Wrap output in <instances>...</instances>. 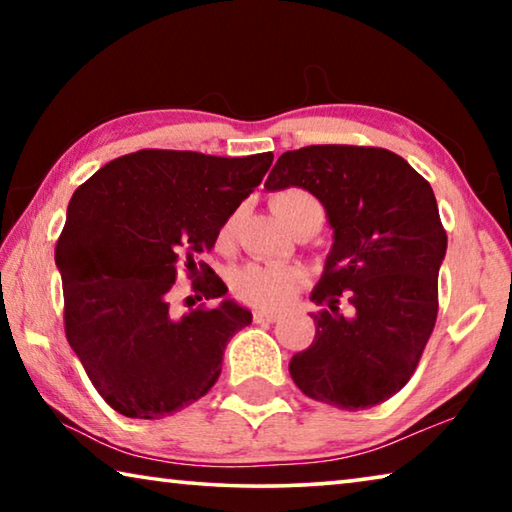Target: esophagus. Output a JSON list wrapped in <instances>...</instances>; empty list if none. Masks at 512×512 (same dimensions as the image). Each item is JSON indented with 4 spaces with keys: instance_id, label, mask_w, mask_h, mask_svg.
Segmentation results:
<instances>
[{
    "instance_id": "esophagus-1",
    "label": "esophagus",
    "mask_w": 512,
    "mask_h": 512,
    "mask_svg": "<svg viewBox=\"0 0 512 512\" xmlns=\"http://www.w3.org/2000/svg\"><path fill=\"white\" fill-rule=\"evenodd\" d=\"M253 318H255V323H275L277 320V316L271 314V311H255Z\"/></svg>"
}]
</instances>
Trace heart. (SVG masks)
<instances>
[{
  "label": "heart",
  "mask_w": 512,
  "mask_h": 512,
  "mask_svg": "<svg viewBox=\"0 0 512 512\" xmlns=\"http://www.w3.org/2000/svg\"><path fill=\"white\" fill-rule=\"evenodd\" d=\"M273 210L289 225L296 223L305 214L323 216V205L305 189H284L273 196ZM237 214L225 219L221 225V241H228L235 232ZM302 284V273L296 266L273 264V262H250L232 273V291L235 296L257 309H280L289 305Z\"/></svg>",
  "instance_id": "b5f03b06"
}]
</instances>
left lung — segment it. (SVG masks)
I'll use <instances>...</instances> for the list:
<instances>
[{
	"instance_id": "8db88e82",
	"label": "left lung",
	"mask_w": 512,
	"mask_h": 512,
	"mask_svg": "<svg viewBox=\"0 0 512 512\" xmlns=\"http://www.w3.org/2000/svg\"><path fill=\"white\" fill-rule=\"evenodd\" d=\"M268 192L302 187L334 230L311 300L316 336L293 354L302 393L359 411L402 391L438 316L447 232L431 185L409 162L375 146L316 144L277 158Z\"/></svg>"
}]
</instances>
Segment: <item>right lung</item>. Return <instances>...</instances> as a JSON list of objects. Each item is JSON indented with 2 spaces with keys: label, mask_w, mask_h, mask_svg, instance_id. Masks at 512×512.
<instances>
[{
  "label": "right lung",
  "mask_w": 512,
  "mask_h": 512,
  "mask_svg": "<svg viewBox=\"0 0 512 512\" xmlns=\"http://www.w3.org/2000/svg\"><path fill=\"white\" fill-rule=\"evenodd\" d=\"M273 153L216 158L144 149L108 162L76 189L56 244L65 334L117 413L160 420L210 391L223 350L253 314L235 300L169 311L178 271L205 300L228 293L198 255L262 183Z\"/></svg>",
  "instance_id": "obj_1"
}]
</instances>
